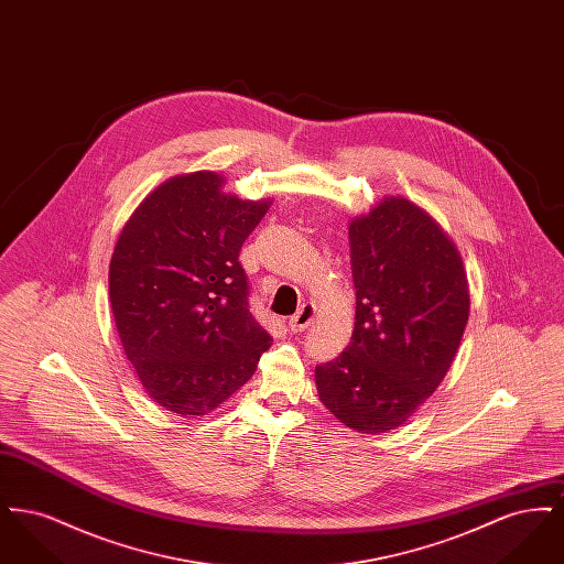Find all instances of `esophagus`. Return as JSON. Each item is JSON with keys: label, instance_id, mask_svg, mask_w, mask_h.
<instances>
[{"label": "esophagus", "instance_id": "esophagus-1", "mask_svg": "<svg viewBox=\"0 0 564 564\" xmlns=\"http://www.w3.org/2000/svg\"><path fill=\"white\" fill-rule=\"evenodd\" d=\"M315 304H311V302H306V304H302L300 308H297V313H295L294 317L288 322V327H290V332H304L313 319H315Z\"/></svg>", "mask_w": 564, "mask_h": 564}]
</instances>
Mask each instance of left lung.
<instances>
[{
  "label": "left lung",
  "instance_id": "left-lung-1",
  "mask_svg": "<svg viewBox=\"0 0 564 564\" xmlns=\"http://www.w3.org/2000/svg\"><path fill=\"white\" fill-rule=\"evenodd\" d=\"M355 329L315 368L323 405L349 430L387 433L448 372L469 317L460 253L425 209L387 196L350 221Z\"/></svg>",
  "mask_w": 564,
  "mask_h": 564
}]
</instances>
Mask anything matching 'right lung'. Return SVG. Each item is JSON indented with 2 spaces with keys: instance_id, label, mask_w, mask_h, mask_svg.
Wrapping results in <instances>:
<instances>
[{
  "instance_id": "obj_1",
  "label": "right lung",
  "mask_w": 564,
  "mask_h": 564,
  "mask_svg": "<svg viewBox=\"0 0 564 564\" xmlns=\"http://www.w3.org/2000/svg\"><path fill=\"white\" fill-rule=\"evenodd\" d=\"M196 171L166 180L124 224L109 262V302L145 393L203 416L253 376L269 332L249 313L242 242L272 200L224 192Z\"/></svg>"
}]
</instances>
